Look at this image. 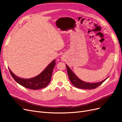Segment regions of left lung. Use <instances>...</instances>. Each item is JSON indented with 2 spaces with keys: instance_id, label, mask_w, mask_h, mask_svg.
<instances>
[{
  "instance_id": "obj_1",
  "label": "left lung",
  "mask_w": 122,
  "mask_h": 122,
  "mask_svg": "<svg viewBox=\"0 0 122 122\" xmlns=\"http://www.w3.org/2000/svg\"><path fill=\"white\" fill-rule=\"evenodd\" d=\"M66 68L67 69V73L68 75L70 80V81L76 87L79 88H82V89H94L99 86L100 85H101L103 82L108 78H106L103 81H101L100 82H97V83H88L86 82L80 80L79 78L77 77V76L73 72V71L70 69V68L68 67V65H66Z\"/></svg>"
}]
</instances>
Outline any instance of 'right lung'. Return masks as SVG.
Here are the masks:
<instances>
[{"instance_id": "right-lung-1", "label": "right lung", "mask_w": 122, "mask_h": 122, "mask_svg": "<svg viewBox=\"0 0 122 122\" xmlns=\"http://www.w3.org/2000/svg\"><path fill=\"white\" fill-rule=\"evenodd\" d=\"M55 66V60H53L39 75L30 79L21 78L16 76L9 68L11 76L16 81L22 86L31 90H39L47 86L51 80L53 70Z\"/></svg>"}]
</instances>
